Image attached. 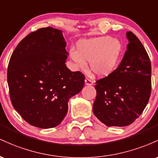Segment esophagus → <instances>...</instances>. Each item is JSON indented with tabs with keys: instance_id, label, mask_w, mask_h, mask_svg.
Masks as SVG:
<instances>
[{
	"instance_id": "1",
	"label": "esophagus",
	"mask_w": 158,
	"mask_h": 158,
	"mask_svg": "<svg viewBox=\"0 0 158 158\" xmlns=\"http://www.w3.org/2000/svg\"><path fill=\"white\" fill-rule=\"evenodd\" d=\"M85 84L89 85V86H91V85L94 84V82L93 81H91L90 79L86 78V79H85Z\"/></svg>"
}]
</instances>
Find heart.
Wrapping results in <instances>:
<instances>
[{
    "label": "heart",
    "instance_id": "obj_1",
    "mask_svg": "<svg viewBox=\"0 0 158 158\" xmlns=\"http://www.w3.org/2000/svg\"><path fill=\"white\" fill-rule=\"evenodd\" d=\"M122 49L119 40L104 36L79 41L77 51L70 50L69 55L77 69H84L88 62L93 75L104 77L116 69L121 58Z\"/></svg>",
    "mask_w": 158,
    "mask_h": 158
}]
</instances>
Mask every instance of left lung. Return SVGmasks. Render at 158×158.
Segmentation results:
<instances>
[{"label": "left lung", "instance_id": "1", "mask_svg": "<svg viewBox=\"0 0 158 158\" xmlns=\"http://www.w3.org/2000/svg\"><path fill=\"white\" fill-rule=\"evenodd\" d=\"M122 62L95 86V116L108 127L131 125L142 114L149 100L152 66L144 46L131 31Z\"/></svg>", "mask_w": 158, "mask_h": 158}]
</instances>
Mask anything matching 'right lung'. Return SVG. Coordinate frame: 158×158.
Wrapping results in <instances>:
<instances>
[{
	"mask_svg": "<svg viewBox=\"0 0 158 158\" xmlns=\"http://www.w3.org/2000/svg\"><path fill=\"white\" fill-rule=\"evenodd\" d=\"M65 46L63 32L48 27L24 37L10 57L7 81L12 104L33 126L60 125L69 99L84 87V74L65 64Z\"/></svg>",
	"mask_w": 158,
	"mask_h": 158,
	"instance_id": "right-lung-1",
	"label": "right lung"
}]
</instances>
